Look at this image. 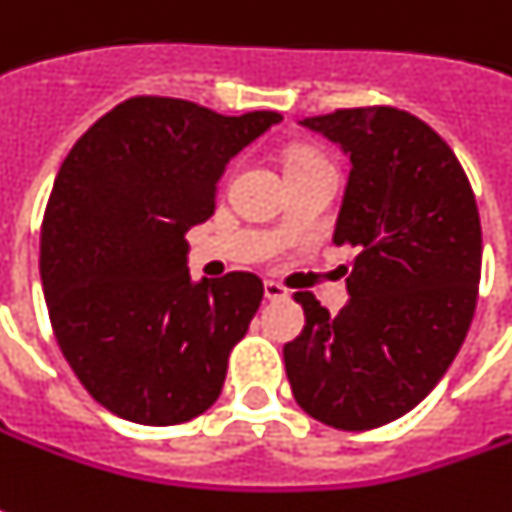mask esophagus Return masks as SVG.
<instances>
[{
	"mask_svg": "<svg viewBox=\"0 0 512 512\" xmlns=\"http://www.w3.org/2000/svg\"><path fill=\"white\" fill-rule=\"evenodd\" d=\"M264 298L281 301V298H287V287H281L279 281H264Z\"/></svg>",
	"mask_w": 512,
	"mask_h": 512,
	"instance_id": "34e87169",
	"label": "esophagus"
}]
</instances>
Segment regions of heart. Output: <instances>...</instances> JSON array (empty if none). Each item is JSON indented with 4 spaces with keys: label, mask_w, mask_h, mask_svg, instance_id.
Here are the masks:
<instances>
[{
    "label": "heart",
    "mask_w": 512,
    "mask_h": 512,
    "mask_svg": "<svg viewBox=\"0 0 512 512\" xmlns=\"http://www.w3.org/2000/svg\"><path fill=\"white\" fill-rule=\"evenodd\" d=\"M315 163H324V160L312 152H293L290 157H287V171H290V168H301V166H315Z\"/></svg>",
    "instance_id": "obj_1"
}]
</instances>
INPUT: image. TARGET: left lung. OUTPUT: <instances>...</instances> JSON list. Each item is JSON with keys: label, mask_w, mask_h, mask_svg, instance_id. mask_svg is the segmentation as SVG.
I'll list each match as a JSON object with an SVG mask.
<instances>
[{"label": "left lung", "mask_w": 512, "mask_h": 512, "mask_svg": "<svg viewBox=\"0 0 512 512\" xmlns=\"http://www.w3.org/2000/svg\"><path fill=\"white\" fill-rule=\"evenodd\" d=\"M301 126L352 163L332 242L358 256L335 318L296 293L304 329L284 366L310 417L366 431L408 414L454 363L476 310L482 225L456 154L420 118L360 106Z\"/></svg>", "instance_id": "1"}]
</instances>
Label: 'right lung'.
Wrapping results in <instances>:
<instances>
[{"label": "right lung", "mask_w": 512, "mask_h": 512, "mask_svg": "<svg viewBox=\"0 0 512 512\" xmlns=\"http://www.w3.org/2000/svg\"><path fill=\"white\" fill-rule=\"evenodd\" d=\"M276 123L140 95L58 168L39 259L50 324L84 389L123 420L185 423L222 392L264 287L242 270L191 279L185 233L214 214L231 157Z\"/></svg>", "instance_id": "obj_1"}]
</instances>
